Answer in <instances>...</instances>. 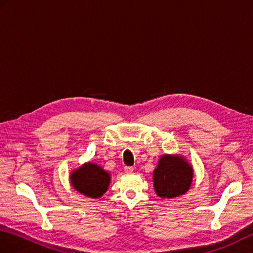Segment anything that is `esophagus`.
Instances as JSON below:
<instances>
[{
  "mask_svg": "<svg viewBox=\"0 0 253 253\" xmlns=\"http://www.w3.org/2000/svg\"><path fill=\"white\" fill-rule=\"evenodd\" d=\"M133 170H134V169L132 168V166H126L125 168V173H126V174L133 173Z\"/></svg>",
  "mask_w": 253,
  "mask_h": 253,
  "instance_id": "1",
  "label": "esophagus"
}]
</instances>
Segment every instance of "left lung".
I'll use <instances>...</instances> for the list:
<instances>
[{
	"label": "left lung",
	"instance_id": "1",
	"mask_svg": "<svg viewBox=\"0 0 253 253\" xmlns=\"http://www.w3.org/2000/svg\"><path fill=\"white\" fill-rule=\"evenodd\" d=\"M192 179V165L181 156H162L153 170V187L163 199L184 194L190 189Z\"/></svg>",
	"mask_w": 253,
	"mask_h": 253
}]
</instances>
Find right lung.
Instances as JSON below:
<instances>
[{
  "label": "right lung",
  "instance_id": "add662e5",
  "mask_svg": "<svg viewBox=\"0 0 253 253\" xmlns=\"http://www.w3.org/2000/svg\"><path fill=\"white\" fill-rule=\"evenodd\" d=\"M73 188L79 193L92 199H98L106 192L110 175L95 163H84L73 170L70 176Z\"/></svg>",
  "mask_w": 253,
  "mask_h": 253
}]
</instances>
